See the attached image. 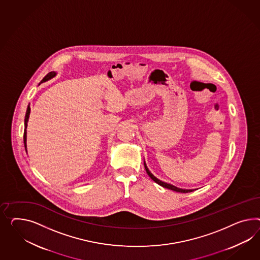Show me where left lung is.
Segmentation results:
<instances>
[{
    "mask_svg": "<svg viewBox=\"0 0 260 260\" xmlns=\"http://www.w3.org/2000/svg\"><path fill=\"white\" fill-rule=\"evenodd\" d=\"M144 166H145V169H146V171H147V173H148V175L154 181L155 183H158L159 185H161L162 187H165V188H168V189L173 190V191H176V192H180V193H188V192H192V191H194V189H183V188H179V187H177L175 185H173V184H170V183H165V182H162L161 180H159L158 178H156L150 171H149V169H148V167H147V164H146V161H144Z\"/></svg>",
    "mask_w": 260,
    "mask_h": 260,
    "instance_id": "left-lung-1",
    "label": "left lung"
}]
</instances>
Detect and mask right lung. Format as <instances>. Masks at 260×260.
Wrapping results in <instances>:
<instances>
[{"label": "right lung", "instance_id": "right-lung-1", "mask_svg": "<svg viewBox=\"0 0 260 260\" xmlns=\"http://www.w3.org/2000/svg\"><path fill=\"white\" fill-rule=\"evenodd\" d=\"M56 76V72H50L48 73L45 77H43V79H42V81H41V83H43V82H45V81H48L50 79H52L53 77H55ZM40 83V84H41ZM39 84V85H40ZM29 115H30V105H28L27 107V110H26V113H25V118H24V133H23V144H24V148H25V150H26V152H27V146H26V128H27V123H28L29 119Z\"/></svg>", "mask_w": 260, "mask_h": 260}]
</instances>
